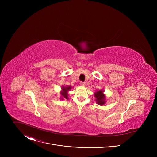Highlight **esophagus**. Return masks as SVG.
<instances>
[{
  "label": "esophagus",
  "instance_id": "34e87169",
  "mask_svg": "<svg viewBox=\"0 0 157 157\" xmlns=\"http://www.w3.org/2000/svg\"><path fill=\"white\" fill-rule=\"evenodd\" d=\"M80 85H81V86H86V82H80Z\"/></svg>",
  "mask_w": 157,
  "mask_h": 157
}]
</instances>
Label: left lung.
I'll return each instance as SVG.
<instances>
[{
    "label": "left lung",
    "mask_w": 157,
    "mask_h": 157,
    "mask_svg": "<svg viewBox=\"0 0 157 157\" xmlns=\"http://www.w3.org/2000/svg\"><path fill=\"white\" fill-rule=\"evenodd\" d=\"M104 90L101 89V90L97 91L94 93V97L96 98L95 101L98 105H103L104 104H105L106 96L104 94Z\"/></svg>",
    "instance_id": "1"
}]
</instances>
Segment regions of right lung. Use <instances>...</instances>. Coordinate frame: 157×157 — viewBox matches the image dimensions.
Instances as JSON below:
<instances>
[{
	"instance_id": "obj_1",
	"label": "right lung",
	"mask_w": 157,
	"mask_h": 157,
	"mask_svg": "<svg viewBox=\"0 0 157 157\" xmlns=\"http://www.w3.org/2000/svg\"><path fill=\"white\" fill-rule=\"evenodd\" d=\"M71 86H62L61 91H60L61 94V100H64V99H68V92L71 89Z\"/></svg>"
}]
</instances>
